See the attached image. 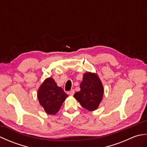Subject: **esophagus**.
Returning <instances> with one entry per match:
<instances>
[{"instance_id": "obj_1", "label": "esophagus", "mask_w": 147, "mask_h": 147, "mask_svg": "<svg viewBox=\"0 0 147 147\" xmlns=\"http://www.w3.org/2000/svg\"><path fill=\"white\" fill-rule=\"evenodd\" d=\"M74 90H70L69 92H68V94L69 95H74Z\"/></svg>"}]
</instances>
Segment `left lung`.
<instances>
[{
  "mask_svg": "<svg viewBox=\"0 0 147 147\" xmlns=\"http://www.w3.org/2000/svg\"><path fill=\"white\" fill-rule=\"evenodd\" d=\"M80 89V92L74 93V97L86 110H96L104 95V87L97 74L90 72L84 74Z\"/></svg>",
  "mask_w": 147,
  "mask_h": 147,
  "instance_id": "obj_1",
  "label": "left lung"
}]
</instances>
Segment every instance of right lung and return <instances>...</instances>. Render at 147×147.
<instances>
[{"instance_id":"obj_1","label":"right lung","mask_w":147,"mask_h":147,"mask_svg":"<svg viewBox=\"0 0 147 147\" xmlns=\"http://www.w3.org/2000/svg\"><path fill=\"white\" fill-rule=\"evenodd\" d=\"M37 96L45 111L48 114H55L60 109L67 95L59 87L52 78H47L38 90Z\"/></svg>"}]
</instances>
